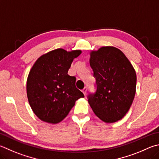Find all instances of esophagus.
Returning a JSON list of instances; mask_svg holds the SVG:
<instances>
[{
	"mask_svg": "<svg viewBox=\"0 0 159 159\" xmlns=\"http://www.w3.org/2000/svg\"><path fill=\"white\" fill-rule=\"evenodd\" d=\"M82 92H83V93L84 94V95H85V94H86V92H87V88L85 87L84 88H83V89H82Z\"/></svg>",
	"mask_w": 159,
	"mask_h": 159,
	"instance_id": "34e87169",
	"label": "esophagus"
}]
</instances>
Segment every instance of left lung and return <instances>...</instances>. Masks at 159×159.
Masks as SVG:
<instances>
[{
  "instance_id": "1",
  "label": "left lung",
  "mask_w": 159,
  "mask_h": 159,
  "mask_svg": "<svg viewBox=\"0 0 159 159\" xmlns=\"http://www.w3.org/2000/svg\"><path fill=\"white\" fill-rule=\"evenodd\" d=\"M89 65L96 79L97 90L89 94L88 103L94 114L107 123L122 119L134 101L136 74L122 51L103 47L90 53Z\"/></svg>"
}]
</instances>
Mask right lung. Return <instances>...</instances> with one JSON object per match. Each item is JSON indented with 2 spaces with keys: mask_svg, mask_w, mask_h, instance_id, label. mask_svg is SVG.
Returning <instances> with one entry per match:
<instances>
[{
  "mask_svg": "<svg viewBox=\"0 0 159 159\" xmlns=\"http://www.w3.org/2000/svg\"><path fill=\"white\" fill-rule=\"evenodd\" d=\"M80 50L57 48L42 55L28 74L26 91L28 102L42 121L57 124L67 117L75 102L84 94L76 87V77L68 70Z\"/></svg>",
  "mask_w": 159,
  "mask_h": 159,
  "instance_id": "1",
  "label": "right lung"
}]
</instances>
